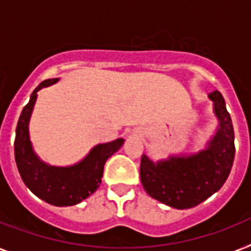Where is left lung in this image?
<instances>
[{
    "mask_svg": "<svg viewBox=\"0 0 251 251\" xmlns=\"http://www.w3.org/2000/svg\"><path fill=\"white\" fill-rule=\"evenodd\" d=\"M219 121L205 150L189 156H172L153 162L142 156L140 180L151 197L175 207L189 209L222 188L235 160V132L226 101L218 90L209 94Z\"/></svg>",
    "mask_w": 251,
    "mask_h": 251,
    "instance_id": "left-lung-1",
    "label": "left lung"
}]
</instances>
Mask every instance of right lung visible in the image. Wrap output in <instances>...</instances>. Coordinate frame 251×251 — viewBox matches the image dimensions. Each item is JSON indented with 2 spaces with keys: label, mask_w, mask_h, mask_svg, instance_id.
I'll list each match as a JSON object with an SVG mask.
<instances>
[{
  "label": "right lung",
  "mask_w": 251,
  "mask_h": 251,
  "mask_svg": "<svg viewBox=\"0 0 251 251\" xmlns=\"http://www.w3.org/2000/svg\"><path fill=\"white\" fill-rule=\"evenodd\" d=\"M56 81L58 78L45 79L32 93L18 121L14 150L20 176L36 196L54 206H72L97 191L101 183L105 161L121 148L125 139L119 138L109 143L98 144L82 161L67 168L51 166L41 161L32 148L28 125L37 91Z\"/></svg>",
  "instance_id": "obj_1"
}]
</instances>
